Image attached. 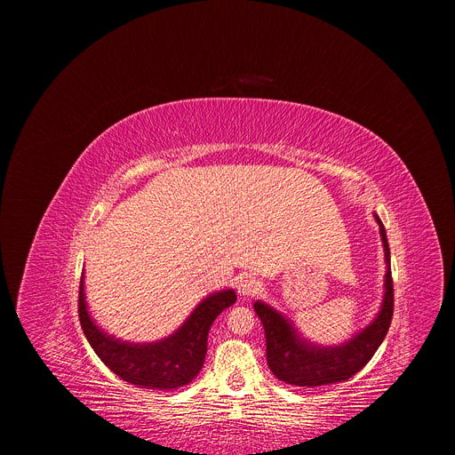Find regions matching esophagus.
Masks as SVG:
<instances>
[{
	"mask_svg": "<svg viewBox=\"0 0 455 455\" xmlns=\"http://www.w3.org/2000/svg\"><path fill=\"white\" fill-rule=\"evenodd\" d=\"M259 290H261V283H259L255 277L251 275H244L239 279L237 283V291L244 297H253Z\"/></svg>",
	"mask_w": 455,
	"mask_h": 455,
	"instance_id": "34e87169",
	"label": "esophagus"
}]
</instances>
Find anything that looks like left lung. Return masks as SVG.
I'll return each instance as SVG.
<instances>
[{"mask_svg": "<svg viewBox=\"0 0 455 455\" xmlns=\"http://www.w3.org/2000/svg\"><path fill=\"white\" fill-rule=\"evenodd\" d=\"M379 225V235L385 250V293L378 316L365 330L355 335L349 342L333 347H320L304 340L291 323L274 307L257 300L253 309L261 318L267 335V362L270 371L290 385L318 387L337 381H346L365 367L381 346L388 328H391L395 311V288L391 275V251H388L387 234L383 223L374 216Z\"/></svg>", "mask_w": 455, "mask_h": 455, "instance_id": "left-lung-1", "label": "left lung"}]
</instances>
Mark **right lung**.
<instances>
[{
  "instance_id": "obj_1",
  "label": "right lung",
  "mask_w": 455,
  "mask_h": 455,
  "mask_svg": "<svg viewBox=\"0 0 455 455\" xmlns=\"http://www.w3.org/2000/svg\"><path fill=\"white\" fill-rule=\"evenodd\" d=\"M234 290L204 299L171 337L151 344H129L104 333L86 307L84 281L79 286V320L97 356L124 381L158 391L190 383L204 367L209 330L216 316L235 302Z\"/></svg>"
}]
</instances>
